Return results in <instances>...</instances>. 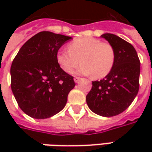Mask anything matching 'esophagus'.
<instances>
[{"instance_id":"esophagus-1","label":"esophagus","mask_w":152,"mask_h":152,"mask_svg":"<svg viewBox=\"0 0 152 152\" xmlns=\"http://www.w3.org/2000/svg\"><path fill=\"white\" fill-rule=\"evenodd\" d=\"M80 78H79V77H74V79H73V80H74V82L75 83H79V81H80Z\"/></svg>"}]
</instances>
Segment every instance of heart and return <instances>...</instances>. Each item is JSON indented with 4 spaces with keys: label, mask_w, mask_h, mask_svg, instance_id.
<instances>
[{
    "label": "heart",
    "mask_w": 152,
    "mask_h": 152,
    "mask_svg": "<svg viewBox=\"0 0 152 152\" xmlns=\"http://www.w3.org/2000/svg\"><path fill=\"white\" fill-rule=\"evenodd\" d=\"M67 50H59L56 61L61 69L71 73L82 63L76 73L91 75L97 79L107 76L111 72L115 61L113 46L100 39L90 37L76 39L67 45Z\"/></svg>",
    "instance_id": "b5f03b06"
}]
</instances>
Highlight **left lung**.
<instances>
[{
  "label": "left lung",
  "mask_w": 152,
  "mask_h": 152,
  "mask_svg": "<svg viewBox=\"0 0 152 152\" xmlns=\"http://www.w3.org/2000/svg\"><path fill=\"white\" fill-rule=\"evenodd\" d=\"M113 48L115 61L111 72L100 81H93L86 102L93 113L113 117L130 106L139 91L140 62L134 47L113 34H103Z\"/></svg>",
  "instance_id": "left-lung-1"
}]
</instances>
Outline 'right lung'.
Wrapping results in <instances>:
<instances>
[{"mask_svg":"<svg viewBox=\"0 0 152 152\" xmlns=\"http://www.w3.org/2000/svg\"><path fill=\"white\" fill-rule=\"evenodd\" d=\"M72 37L38 33L20 48L11 66V87L19 107L29 117L44 119L64 108L75 86L73 77L56 61V53Z\"/></svg>","mask_w":152,"mask_h":152,"instance_id":"right-lung-1","label":"right lung"}]
</instances>
